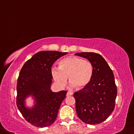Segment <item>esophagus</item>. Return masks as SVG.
I'll use <instances>...</instances> for the list:
<instances>
[{
  "instance_id": "1",
  "label": "esophagus",
  "mask_w": 134,
  "mask_h": 134,
  "mask_svg": "<svg viewBox=\"0 0 134 134\" xmlns=\"http://www.w3.org/2000/svg\"><path fill=\"white\" fill-rule=\"evenodd\" d=\"M73 95V94L72 92H68L67 93V94H66V95H67V97H69V96H71V95Z\"/></svg>"
}]
</instances>
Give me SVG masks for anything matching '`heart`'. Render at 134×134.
I'll use <instances>...</instances> for the list:
<instances>
[{
  "label": "heart",
  "instance_id": "b5f03b06",
  "mask_svg": "<svg viewBox=\"0 0 134 134\" xmlns=\"http://www.w3.org/2000/svg\"><path fill=\"white\" fill-rule=\"evenodd\" d=\"M53 78L58 85L65 86L68 77L70 83L69 87L73 89L85 88L90 84L94 75V66L90 61L76 56L68 57L59 62V67L51 69Z\"/></svg>",
  "mask_w": 134,
  "mask_h": 134
}]
</instances>
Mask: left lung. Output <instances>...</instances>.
I'll list each match as a JSON object with an SVG mask.
<instances>
[{
    "mask_svg": "<svg viewBox=\"0 0 134 134\" xmlns=\"http://www.w3.org/2000/svg\"><path fill=\"white\" fill-rule=\"evenodd\" d=\"M92 63L94 75L90 84L74 94L77 116L84 123L97 125L107 119L114 110L117 87L114 75L101 55L76 53Z\"/></svg>",
    "mask_w": 134,
    "mask_h": 134,
    "instance_id": "left-lung-1",
    "label": "left lung"
}]
</instances>
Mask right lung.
Returning a JSON list of instances; mask_svg holds the SVG:
<instances>
[{"label":"right lung","mask_w":134,"mask_h":134,"mask_svg":"<svg viewBox=\"0 0 134 134\" xmlns=\"http://www.w3.org/2000/svg\"><path fill=\"white\" fill-rule=\"evenodd\" d=\"M67 52L41 51L27 60L19 74L16 85V105L21 114L32 125L43 128L52 125L57 119L59 108L65 99L66 91L51 90L53 64ZM31 95L36 104L31 109L25 106V99Z\"/></svg>","instance_id":"obj_1"}]
</instances>
